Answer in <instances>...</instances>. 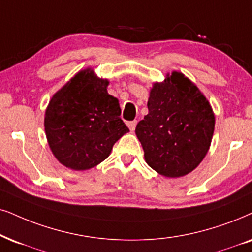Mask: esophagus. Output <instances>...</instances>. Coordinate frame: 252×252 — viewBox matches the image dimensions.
Segmentation results:
<instances>
[{"label": "esophagus", "instance_id": "34e87169", "mask_svg": "<svg viewBox=\"0 0 252 252\" xmlns=\"http://www.w3.org/2000/svg\"><path fill=\"white\" fill-rule=\"evenodd\" d=\"M136 124H137V121H131V122H128V126H129V129L131 130V131H133V130H135Z\"/></svg>", "mask_w": 252, "mask_h": 252}]
</instances>
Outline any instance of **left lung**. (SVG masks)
I'll use <instances>...</instances> for the list:
<instances>
[{"label": "left lung", "mask_w": 252, "mask_h": 252, "mask_svg": "<svg viewBox=\"0 0 252 252\" xmlns=\"http://www.w3.org/2000/svg\"><path fill=\"white\" fill-rule=\"evenodd\" d=\"M148 109L136 126L145 161L164 177L186 176L211 146L215 126L211 104L192 81L173 72L154 85Z\"/></svg>", "instance_id": "1"}]
</instances>
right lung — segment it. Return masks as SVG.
<instances>
[{
	"mask_svg": "<svg viewBox=\"0 0 252 252\" xmlns=\"http://www.w3.org/2000/svg\"><path fill=\"white\" fill-rule=\"evenodd\" d=\"M107 86L108 80L86 69L51 98L44 122L47 142L66 167L82 171L96 166L129 131L120 117L119 100L108 94Z\"/></svg>",
	"mask_w": 252,
	"mask_h": 252,
	"instance_id": "add662e5",
	"label": "right lung"
}]
</instances>
